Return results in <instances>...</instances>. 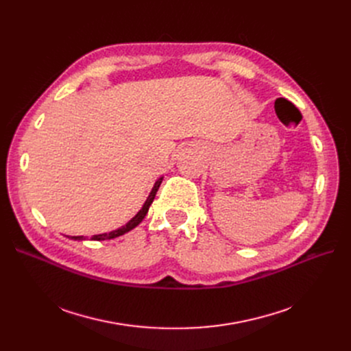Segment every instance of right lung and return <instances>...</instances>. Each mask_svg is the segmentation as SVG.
<instances>
[{"instance_id":"add662e5","label":"right lung","mask_w":351,"mask_h":351,"mask_svg":"<svg viewBox=\"0 0 351 351\" xmlns=\"http://www.w3.org/2000/svg\"><path fill=\"white\" fill-rule=\"evenodd\" d=\"M162 179H163V178H159V179L155 182V185H154V188H152L149 196H147V199L145 200V204H143L142 209H141L131 220H129V222H128L125 226H122V228H119V229H117V230L109 232V233L94 234V236H92V241H105V239H114V237H118V236H121V234H123V233H126V232H129V230H132L134 228H136V226L142 222L143 217L146 216L147 210H149V206L152 205V202H154V199H155V195H156V192H158V189H159V186H160V183H162ZM71 239H73V241H82L84 236H72Z\"/></svg>"}]
</instances>
